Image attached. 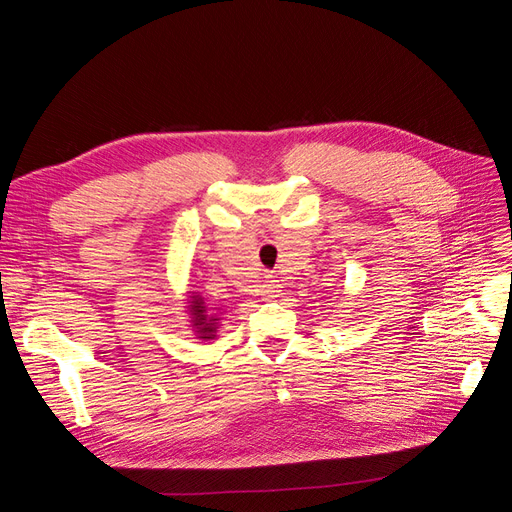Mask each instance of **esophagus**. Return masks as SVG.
Segmentation results:
<instances>
[{
	"label": "esophagus",
	"instance_id": "1",
	"mask_svg": "<svg viewBox=\"0 0 512 512\" xmlns=\"http://www.w3.org/2000/svg\"><path fill=\"white\" fill-rule=\"evenodd\" d=\"M277 292H280V286L275 284V280H267L265 284H262V290H260L262 299H265V301L275 299V297H277Z\"/></svg>",
	"mask_w": 512,
	"mask_h": 512
}]
</instances>
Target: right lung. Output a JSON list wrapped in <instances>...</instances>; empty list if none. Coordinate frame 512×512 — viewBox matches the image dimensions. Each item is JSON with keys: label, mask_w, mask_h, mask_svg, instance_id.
I'll list each match as a JSON object with an SVG mask.
<instances>
[{"label": "right lung", "mask_w": 512, "mask_h": 512, "mask_svg": "<svg viewBox=\"0 0 512 512\" xmlns=\"http://www.w3.org/2000/svg\"><path fill=\"white\" fill-rule=\"evenodd\" d=\"M185 309H188L190 327L200 342H213V339H218V329L224 316L220 307H209V303L200 297V292H190Z\"/></svg>", "instance_id": "add662e5"}]
</instances>
